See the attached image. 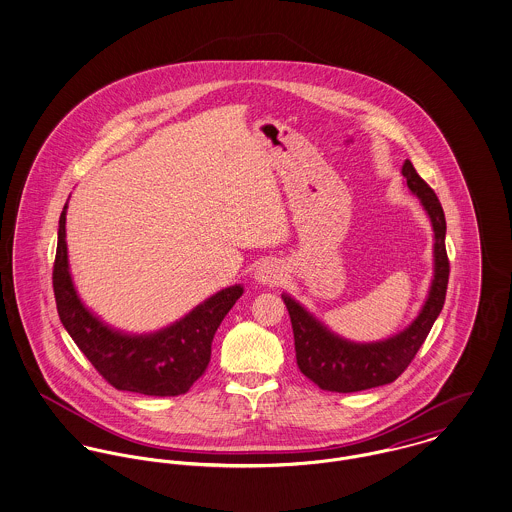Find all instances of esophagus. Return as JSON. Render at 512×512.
I'll return each mask as SVG.
<instances>
[{"instance_id":"34e87169","label":"esophagus","mask_w":512,"mask_h":512,"mask_svg":"<svg viewBox=\"0 0 512 512\" xmlns=\"http://www.w3.org/2000/svg\"><path fill=\"white\" fill-rule=\"evenodd\" d=\"M254 279L260 285H279L283 281V268L277 262H262L254 272Z\"/></svg>"}]
</instances>
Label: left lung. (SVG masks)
<instances>
[{
  "label": "left lung",
  "mask_w": 512,
  "mask_h": 512,
  "mask_svg": "<svg viewBox=\"0 0 512 512\" xmlns=\"http://www.w3.org/2000/svg\"><path fill=\"white\" fill-rule=\"evenodd\" d=\"M409 192L417 196L425 213L431 219L433 244V279L429 295L415 316V320L402 332L386 340L357 343L345 340L324 326L314 314L291 295L283 293L281 299L291 316L295 353L301 373L328 392H359L394 382L408 369L411 359L431 332L437 316L441 314L448 285V258L444 248L446 221L437 194L413 169L411 161L402 167Z\"/></svg>",
  "instance_id": "obj_1"
}]
</instances>
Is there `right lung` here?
<instances>
[{"label": "right lung", "instance_id": "1", "mask_svg": "<svg viewBox=\"0 0 512 512\" xmlns=\"http://www.w3.org/2000/svg\"><path fill=\"white\" fill-rule=\"evenodd\" d=\"M68 202L60 215L54 262L56 307L71 340L93 367L118 390L145 396H178L204 375L211 359V341L242 295L231 285L192 308L171 326L149 334H128L103 322L83 305L69 272L66 242Z\"/></svg>", "mask_w": 512, "mask_h": 512}]
</instances>
